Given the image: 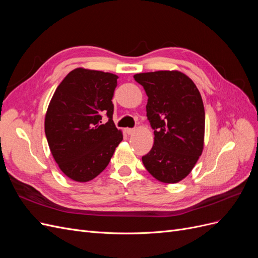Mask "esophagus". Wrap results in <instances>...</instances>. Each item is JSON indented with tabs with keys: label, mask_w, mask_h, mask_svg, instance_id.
Listing matches in <instances>:
<instances>
[{
	"label": "esophagus",
	"mask_w": 258,
	"mask_h": 258,
	"mask_svg": "<svg viewBox=\"0 0 258 258\" xmlns=\"http://www.w3.org/2000/svg\"><path fill=\"white\" fill-rule=\"evenodd\" d=\"M124 132H126V134L127 135H134L135 134V132H136V129H132V128H126V129H124Z\"/></svg>",
	"instance_id": "34e87169"
}]
</instances>
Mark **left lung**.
I'll return each instance as SVG.
<instances>
[{
  "instance_id": "obj_1",
  "label": "left lung",
  "mask_w": 258,
  "mask_h": 258,
  "mask_svg": "<svg viewBox=\"0 0 258 258\" xmlns=\"http://www.w3.org/2000/svg\"><path fill=\"white\" fill-rule=\"evenodd\" d=\"M134 77L148 97L146 116L155 136L143 165L159 182L178 183L191 172L204 151L206 114L200 92L176 70Z\"/></svg>"
}]
</instances>
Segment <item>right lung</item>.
Listing matches in <instances>:
<instances>
[{
    "label": "right lung",
    "instance_id": "add662e5",
    "mask_svg": "<svg viewBox=\"0 0 258 258\" xmlns=\"http://www.w3.org/2000/svg\"><path fill=\"white\" fill-rule=\"evenodd\" d=\"M118 76L77 68L54 91L45 115V134L59 169L75 182H89L107 167L122 132L113 121ZM106 114L109 121L102 122Z\"/></svg>",
    "mask_w": 258,
    "mask_h": 258
}]
</instances>
